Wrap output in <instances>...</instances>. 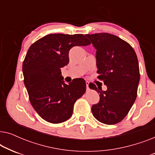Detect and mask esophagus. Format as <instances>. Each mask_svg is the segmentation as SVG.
Masks as SVG:
<instances>
[{"label": "esophagus", "mask_w": 155, "mask_h": 155, "mask_svg": "<svg viewBox=\"0 0 155 155\" xmlns=\"http://www.w3.org/2000/svg\"><path fill=\"white\" fill-rule=\"evenodd\" d=\"M86 87H87V90H89V89H90L89 88V82L87 81L86 82Z\"/></svg>", "instance_id": "1"}]
</instances>
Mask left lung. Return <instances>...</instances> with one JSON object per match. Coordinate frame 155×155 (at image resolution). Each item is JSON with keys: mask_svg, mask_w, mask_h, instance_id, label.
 Listing matches in <instances>:
<instances>
[{"mask_svg": "<svg viewBox=\"0 0 155 155\" xmlns=\"http://www.w3.org/2000/svg\"><path fill=\"white\" fill-rule=\"evenodd\" d=\"M97 49V78L107 86V91L90 83L99 93V101L92 107L95 118L113 125L126 117L137 97L140 69L132 46L117 36L109 33L86 35Z\"/></svg>", "mask_w": 155, "mask_h": 155, "instance_id": "1", "label": "left lung"}]
</instances>
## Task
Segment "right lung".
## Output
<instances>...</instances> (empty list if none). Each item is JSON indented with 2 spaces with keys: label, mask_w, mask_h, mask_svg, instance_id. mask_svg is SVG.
Wrapping results in <instances>:
<instances>
[{
  "label": "right lung",
  "mask_w": 155,
  "mask_h": 155,
  "mask_svg": "<svg viewBox=\"0 0 155 155\" xmlns=\"http://www.w3.org/2000/svg\"><path fill=\"white\" fill-rule=\"evenodd\" d=\"M90 44L82 34H51L35 41L27 51L22 63L24 83L31 104L47 122L60 124L71 118L74 104L85 92L84 79L65 84L61 68L69 63L72 47Z\"/></svg>",
  "instance_id": "obj_1"
}]
</instances>
